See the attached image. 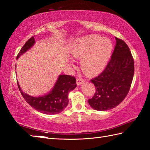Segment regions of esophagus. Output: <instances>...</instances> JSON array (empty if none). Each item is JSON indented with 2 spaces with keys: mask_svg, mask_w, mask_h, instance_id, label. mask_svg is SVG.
<instances>
[{
  "mask_svg": "<svg viewBox=\"0 0 150 150\" xmlns=\"http://www.w3.org/2000/svg\"><path fill=\"white\" fill-rule=\"evenodd\" d=\"M83 82H84V80L82 78H77V79H76V84H77V86L81 85V84L83 83Z\"/></svg>",
  "mask_w": 150,
  "mask_h": 150,
  "instance_id": "34e87169",
  "label": "esophagus"
}]
</instances>
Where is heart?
Masks as SVG:
<instances>
[{"instance_id": "b5f03b06", "label": "heart", "mask_w": 150, "mask_h": 150, "mask_svg": "<svg viewBox=\"0 0 150 150\" xmlns=\"http://www.w3.org/2000/svg\"><path fill=\"white\" fill-rule=\"evenodd\" d=\"M113 49L112 42L98 35H88L79 38L70 46L71 55L81 58L80 65L87 74L94 75L105 67Z\"/></svg>"}]
</instances>
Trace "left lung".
<instances>
[{"label": "left lung", "mask_w": 150, "mask_h": 150, "mask_svg": "<svg viewBox=\"0 0 150 150\" xmlns=\"http://www.w3.org/2000/svg\"><path fill=\"white\" fill-rule=\"evenodd\" d=\"M117 40L113 52L105 70L91 80L96 87L94 96L89 104L98 111L114 108L127 95L134 74V59L125 42L115 37Z\"/></svg>", "instance_id": "obj_1"}]
</instances>
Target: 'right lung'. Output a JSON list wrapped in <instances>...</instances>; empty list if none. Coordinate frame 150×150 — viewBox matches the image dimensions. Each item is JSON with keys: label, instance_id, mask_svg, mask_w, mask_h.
I'll use <instances>...</instances> for the list:
<instances>
[{"label": "right lung", "instance_id": "add662e5", "mask_svg": "<svg viewBox=\"0 0 150 150\" xmlns=\"http://www.w3.org/2000/svg\"><path fill=\"white\" fill-rule=\"evenodd\" d=\"M35 43V38L33 37L26 41L19 52L16 59H18L20 56L31 48ZM18 86L22 96L32 108L42 113L54 115L63 112L67 106L68 94L76 87V84L74 76L61 75L58 76L53 89L48 94L38 97H33L23 93L18 82Z\"/></svg>", "mask_w": 150, "mask_h": 150}]
</instances>
